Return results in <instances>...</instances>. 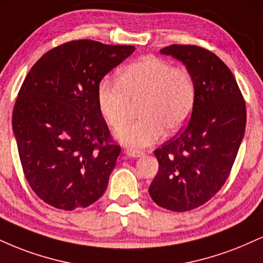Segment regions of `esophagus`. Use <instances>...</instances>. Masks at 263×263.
Masks as SVG:
<instances>
[{
  "mask_svg": "<svg viewBox=\"0 0 263 263\" xmlns=\"http://www.w3.org/2000/svg\"><path fill=\"white\" fill-rule=\"evenodd\" d=\"M126 154H127L128 157L138 158V157L144 156V152H142V151H136V149H127V151H126Z\"/></svg>",
  "mask_w": 263,
  "mask_h": 263,
  "instance_id": "1",
  "label": "esophagus"
}]
</instances>
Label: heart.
<instances>
[{
	"label": "heart",
	"mask_w": 263,
	"mask_h": 263,
	"mask_svg": "<svg viewBox=\"0 0 263 263\" xmlns=\"http://www.w3.org/2000/svg\"><path fill=\"white\" fill-rule=\"evenodd\" d=\"M98 106L112 128H120L138 105L141 115L118 132L120 142L131 148L147 147L162 137L165 128L176 132L191 116L196 84L190 72L165 60L144 56L119 71L118 82L101 81Z\"/></svg>",
	"instance_id": "b5f03b06"
}]
</instances>
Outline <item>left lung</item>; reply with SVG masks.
I'll return each instance as SVG.
<instances>
[{
	"label": "left lung",
	"instance_id": "1",
	"mask_svg": "<svg viewBox=\"0 0 263 263\" xmlns=\"http://www.w3.org/2000/svg\"><path fill=\"white\" fill-rule=\"evenodd\" d=\"M186 65L196 84L191 119L154 151L159 169L152 200L173 212L204 204L222 189L235 162L246 125V105L229 67L210 50L173 44L160 50Z\"/></svg>",
	"mask_w": 263,
	"mask_h": 263
}]
</instances>
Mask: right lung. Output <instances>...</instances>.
Listing matches in <instances>:
<instances>
[{
    "mask_svg": "<svg viewBox=\"0 0 263 263\" xmlns=\"http://www.w3.org/2000/svg\"><path fill=\"white\" fill-rule=\"evenodd\" d=\"M134 51L72 40L41 56L25 77L12 126L25 179L45 203L73 211L105 192L121 147L98 106V85Z\"/></svg>",
    "mask_w": 263,
    "mask_h": 263,
    "instance_id": "1",
    "label": "right lung"
}]
</instances>
